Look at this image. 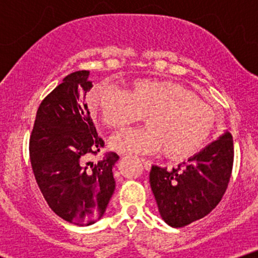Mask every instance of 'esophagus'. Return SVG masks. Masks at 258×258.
<instances>
[{
	"label": "esophagus",
	"instance_id": "obj_1",
	"mask_svg": "<svg viewBox=\"0 0 258 258\" xmlns=\"http://www.w3.org/2000/svg\"><path fill=\"white\" fill-rule=\"evenodd\" d=\"M141 161H142V164H143L144 168H146L147 171H149L150 167H152V162H150L149 160H147V159H141Z\"/></svg>",
	"mask_w": 258,
	"mask_h": 258
}]
</instances>
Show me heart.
<instances>
[{"instance_id":"1","label":"heart","mask_w":258,"mask_h":258,"mask_svg":"<svg viewBox=\"0 0 258 258\" xmlns=\"http://www.w3.org/2000/svg\"><path fill=\"white\" fill-rule=\"evenodd\" d=\"M88 106L106 127L122 130L144 116L147 127L114 136V150L130 154H155L168 159L194 155L214 131V106L190 90L166 80H135L127 92L98 84L88 93Z\"/></svg>"}]
</instances>
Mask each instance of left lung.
<instances>
[{"mask_svg":"<svg viewBox=\"0 0 258 258\" xmlns=\"http://www.w3.org/2000/svg\"><path fill=\"white\" fill-rule=\"evenodd\" d=\"M233 160V138L227 131L172 171L152 166L149 182L162 220L180 228L209 215L226 193Z\"/></svg>","mask_w":258,"mask_h":258,"instance_id":"left-lung-1","label":"left lung"}]
</instances>
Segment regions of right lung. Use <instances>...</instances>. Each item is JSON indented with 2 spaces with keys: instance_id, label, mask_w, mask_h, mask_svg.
<instances>
[{
  "instance_id": "right-lung-1",
  "label": "right lung",
  "mask_w": 258,
  "mask_h": 258,
  "mask_svg": "<svg viewBox=\"0 0 258 258\" xmlns=\"http://www.w3.org/2000/svg\"><path fill=\"white\" fill-rule=\"evenodd\" d=\"M90 72L65 76L41 102L29 153L38 188L52 211L78 226H90L104 215L115 190L114 152L94 164L104 141L98 137L85 96L92 88Z\"/></svg>"
}]
</instances>
